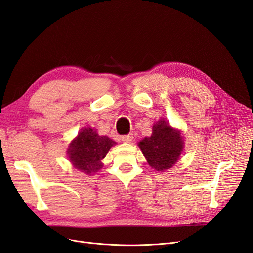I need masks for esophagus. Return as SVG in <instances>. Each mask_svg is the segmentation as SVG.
Instances as JSON below:
<instances>
[{
  "mask_svg": "<svg viewBox=\"0 0 253 253\" xmlns=\"http://www.w3.org/2000/svg\"><path fill=\"white\" fill-rule=\"evenodd\" d=\"M121 140L124 142H131L133 140V135L128 134V135H125L121 137Z\"/></svg>",
  "mask_w": 253,
  "mask_h": 253,
  "instance_id": "esophagus-1",
  "label": "esophagus"
}]
</instances>
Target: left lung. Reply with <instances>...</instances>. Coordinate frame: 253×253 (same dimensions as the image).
I'll return each instance as SVG.
<instances>
[{
  "instance_id": "8db88e82",
  "label": "left lung",
  "mask_w": 253,
  "mask_h": 253,
  "mask_svg": "<svg viewBox=\"0 0 253 253\" xmlns=\"http://www.w3.org/2000/svg\"><path fill=\"white\" fill-rule=\"evenodd\" d=\"M138 147L153 169L164 172L179 159L183 140L179 131L173 128L167 120L160 119L153 126L151 137H144Z\"/></svg>"
}]
</instances>
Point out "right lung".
I'll use <instances>...</instances> for the list:
<instances>
[{
	"label": "right lung",
	"instance_id": "right-lung-1",
	"mask_svg": "<svg viewBox=\"0 0 253 253\" xmlns=\"http://www.w3.org/2000/svg\"><path fill=\"white\" fill-rule=\"evenodd\" d=\"M116 142L108 136H99L91 127H83L67 149L70 162L76 169L94 174L103 167L101 160Z\"/></svg>",
	"mask_w": 253,
	"mask_h": 253
}]
</instances>
